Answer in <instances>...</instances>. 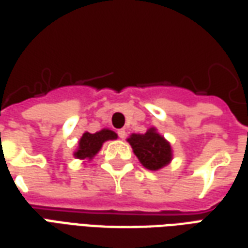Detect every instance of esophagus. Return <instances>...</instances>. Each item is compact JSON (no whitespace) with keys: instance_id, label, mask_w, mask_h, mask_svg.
I'll return each mask as SVG.
<instances>
[{"instance_id":"1","label":"esophagus","mask_w":248,"mask_h":248,"mask_svg":"<svg viewBox=\"0 0 248 248\" xmlns=\"http://www.w3.org/2000/svg\"><path fill=\"white\" fill-rule=\"evenodd\" d=\"M118 136H119V138H122V140H124V137H126V131H124V129L118 130Z\"/></svg>"}]
</instances>
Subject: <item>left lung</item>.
Here are the masks:
<instances>
[{"instance_id": "8db88e82", "label": "left lung", "mask_w": 248, "mask_h": 248, "mask_svg": "<svg viewBox=\"0 0 248 248\" xmlns=\"http://www.w3.org/2000/svg\"><path fill=\"white\" fill-rule=\"evenodd\" d=\"M127 142L140 162L149 170H158L172 161L170 143L154 127H150L145 134H131Z\"/></svg>"}]
</instances>
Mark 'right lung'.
Returning <instances> with one entry per match:
<instances>
[{"mask_svg": "<svg viewBox=\"0 0 248 248\" xmlns=\"http://www.w3.org/2000/svg\"><path fill=\"white\" fill-rule=\"evenodd\" d=\"M117 134L108 129H102L100 131H96L94 134L86 131L79 140V146L74 155L79 160H93L96 153L99 152L103 142L108 141V140H115Z\"/></svg>", "mask_w": 248, "mask_h": 248, "instance_id": "obj_1", "label": "right lung"}]
</instances>
